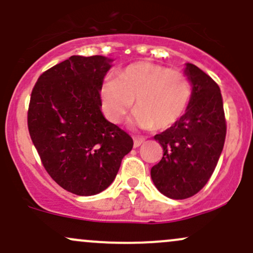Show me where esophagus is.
<instances>
[{"label": "esophagus", "instance_id": "obj_1", "mask_svg": "<svg viewBox=\"0 0 253 253\" xmlns=\"http://www.w3.org/2000/svg\"><path fill=\"white\" fill-rule=\"evenodd\" d=\"M133 140H134V143H133V146H134V148H138V146H140L141 144L145 141L144 138H140V137H134L133 138Z\"/></svg>", "mask_w": 253, "mask_h": 253}]
</instances>
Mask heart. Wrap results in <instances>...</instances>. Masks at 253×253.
<instances>
[{
    "mask_svg": "<svg viewBox=\"0 0 253 253\" xmlns=\"http://www.w3.org/2000/svg\"><path fill=\"white\" fill-rule=\"evenodd\" d=\"M190 78L182 72L151 62H137L119 72L115 80L102 86L101 101L105 116L119 124L134 101L133 124L157 131L170 128L185 113L192 99Z\"/></svg>",
    "mask_w": 253,
    "mask_h": 253,
    "instance_id": "1",
    "label": "heart"
}]
</instances>
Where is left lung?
<instances>
[{
  "label": "left lung",
  "mask_w": 253,
  "mask_h": 253,
  "mask_svg": "<svg viewBox=\"0 0 253 253\" xmlns=\"http://www.w3.org/2000/svg\"><path fill=\"white\" fill-rule=\"evenodd\" d=\"M185 74L193 87L187 112L154 137L163 148V157L151 168V179L157 190L171 199L190 198L207 185L227 132L218 85L192 63H186Z\"/></svg>",
  "instance_id": "1"
}]
</instances>
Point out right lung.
Segmentation results:
<instances>
[{
  "label": "right lung",
  "mask_w": 253,
  "mask_h": 253,
  "mask_svg": "<svg viewBox=\"0 0 253 253\" xmlns=\"http://www.w3.org/2000/svg\"><path fill=\"white\" fill-rule=\"evenodd\" d=\"M110 62L101 55L71 56L41 74L30 99L27 126L42 163L56 184L78 196L104 191L133 148L131 135L101 112Z\"/></svg>",
  "instance_id": "right-lung-1"
}]
</instances>
